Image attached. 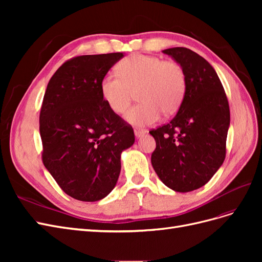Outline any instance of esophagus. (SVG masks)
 I'll return each instance as SVG.
<instances>
[{
  "mask_svg": "<svg viewBox=\"0 0 262 262\" xmlns=\"http://www.w3.org/2000/svg\"><path fill=\"white\" fill-rule=\"evenodd\" d=\"M145 133H146V131H145L144 129H140V128H136V129H134V134H136L137 138L143 137Z\"/></svg>",
  "mask_w": 262,
  "mask_h": 262,
  "instance_id": "34e87169",
  "label": "esophagus"
}]
</instances>
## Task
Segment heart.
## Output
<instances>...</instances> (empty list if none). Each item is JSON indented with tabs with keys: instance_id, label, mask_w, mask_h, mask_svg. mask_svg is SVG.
<instances>
[{
	"instance_id": "b5f03b06",
	"label": "heart",
	"mask_w": 262,
	"mask_h": 262,
	"mask_svg": "<svg viewBox=\"0 0 262 262\" xmlns=\"http://www.w3.org/2000/svg\"><path fill=\"white\" fill-rule=\"evenodd\" d=\"M117 73H107L101 78V97L113 113L121 114L137 92L140 102L124 114L132 124H153L162 113L175 114L185 98L187 76L175 61L136 53L118 63Z\"/></svg>"
}]
</instances>
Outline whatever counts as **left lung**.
<instances>
[{
  "label": "left lung",
  "mask_w": 262,
  "mask_h": 262,
  "mask_svg": "<svg viewBox=\"0 0 262 262\" xmlns=\"http://www.w3.org/2000/svg\"><path fill=\"white\" fill-rule=\"evenodd\" d=\"M163 52L184 68L187 91L170 122L149 131L156 141L150 162L163 184L189 192L207 184L225 160L228 100L215 70L201 55L184 47Z\"/></svg>",
  "instance_id": "obj_1"
}]
</instances>
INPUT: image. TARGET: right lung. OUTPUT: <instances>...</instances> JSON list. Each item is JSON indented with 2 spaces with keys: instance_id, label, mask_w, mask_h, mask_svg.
<instances>
[{
  "instance_id": "add662e5",
  "label": "right lung",
  "mask_w": 262,
  "mask_h": 262,
  "mask_svg": "<svg viewBox=\"0 0 262 262\" xmlns=\"http://www.w3.org/2000/svg\"><path fill=\"white\" fill-rule=\"evenodd\" d=\"M123 53L80 55L57 70L39 116L42 162L60 188L94 202L115 188L123 149L134 143L132 126L113 113L100 81Z\"/></svg>"
}]
</instances>
